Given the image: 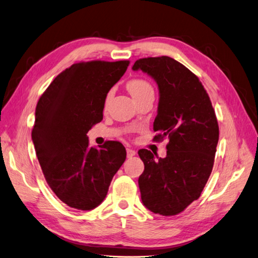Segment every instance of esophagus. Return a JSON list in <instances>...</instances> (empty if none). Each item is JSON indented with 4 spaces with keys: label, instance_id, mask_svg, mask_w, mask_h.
<instances>
[{
    "label": "esophagus",
    "instance_id": "34e87169",
    "mask_svg": "<svg viewBox=\"0 0 258 258\" xmlns=\"http://www.w3.org/2000/svg\"><path fill=\"white\" fill-rule=\"evenodd\" d=\"M136 155V151L132 150V149H127V157L130 158L132 156Z\"/></svg>",
    "mask_w": 258,
    "mask_h": 258
}]
</instances>
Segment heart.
<instances>
[{"instance_id": "b5f03b06", "label": "heart", "mask_w": 258, "mask_h": 258, "mask_svg": "<svg viewBox=\"0 0 258 258\" xmlns=\"http://www.w3.org/2000/svg\"><path fill=\"white\" fill-rule=\"evenodd\" d=\"M127 89L136 101L141 99V97H143L148 93L153 92V87L151 83L141 78H136L128 81ZM112 96H113V91H108V93L105 96V101H104V107L108 106L110 100H112Z\"/></svg>"}]
</instances>
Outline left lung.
<instances>
[{
    "label": "left lung",
    "mask_w": 258,
    "mask_h": 258,
    "mask_svg": "<svg viewBox=\"0 0 258 258\" xmlns=\"http://www.w3.org/2000/svg\"><path fill=\"white\" fill-rule=\"evenodd\" d=\"M134 71L154 79L159 90L154 140L169 139L165 158L138 152L144 163L139 187L144 206L154 214L173 216L200 198L214 166L219 127L200 79L168 56L138 59Z\"/></svg>",
    "instance_id": "obj_1"
}]
</instances>
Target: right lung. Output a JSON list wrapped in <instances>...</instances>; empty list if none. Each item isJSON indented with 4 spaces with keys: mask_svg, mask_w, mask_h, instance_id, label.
Masks as SVG:
<instances>
[{
    "mask_svg": "<svg viewBox=\"0 0 258 258\" xmlns=\"http://www.w3.org/2000/svg\"><path fill=\"white\" fill-rule=\"evenodd\" d=\"M129 62H77L61 72L38 101L31 132L36 154L48 186L69 207L99 206L126 159L120 142L90 148L87 134L103 119L105 96Z\"/></svg>",
    "mask_w": 258,
    "mask_h": 258,
    "instance_id": "1",
    "label": "right lung"
}]
</instances>
